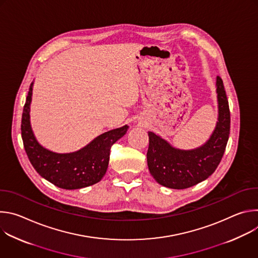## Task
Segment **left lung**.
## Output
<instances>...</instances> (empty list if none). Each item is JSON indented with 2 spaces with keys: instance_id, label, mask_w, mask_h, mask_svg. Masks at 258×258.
<instances>
[{
  "instance_id": "left-lung-1",
  "label": "left lung",
  "mask_w": 258,
  "mask_h": 258,
  "mask_svg": "<svg viewBox=\"0 0 258 258\" xmlns=\"http://www.w3.org/2000/svg\"><path fill=\"white\" fill-rule=\"evenodd\" d=\"M218 116L210 138L198 148L181 150L160 136L148 132L147 163L151 175L160 185L170 189H187L209 177L226 150L230 135V108L223 80L216 78Z\"/></svg>"
}]
</instances>
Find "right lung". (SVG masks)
<instances>
[{
	"mask_svg": "<svg viewBox=\"0 0 258 258\" xmlns=\"http://www.w3.org/2000/svg\"><path fill=\"white\" fill-rule=\"evenodd\" d=\"M31 83L24 104L21 136L28 159L38 173L56 187L76 190L97 183L105 175L109 163L110 148L122 138L128 125L106 132L84 148L70 153H56L46 149L35 139L30 125V103L32 97Z\"/></svg>",
	"mask_w": 258,
	"mask_h": 258,
	"instance_id": "obj_1",
	"label": "right lung"
}]
</instances>
